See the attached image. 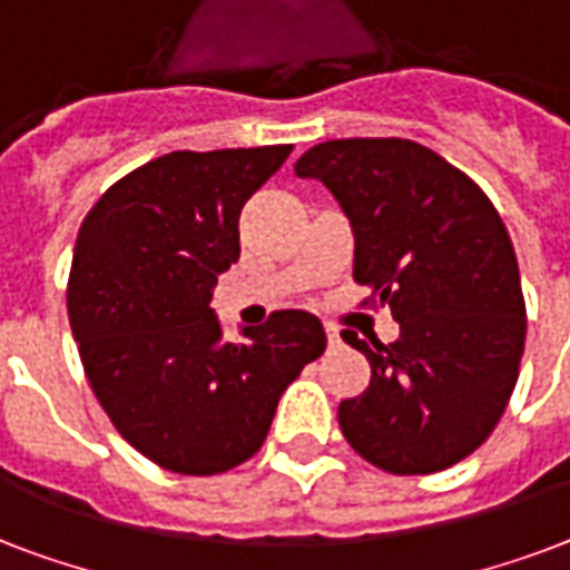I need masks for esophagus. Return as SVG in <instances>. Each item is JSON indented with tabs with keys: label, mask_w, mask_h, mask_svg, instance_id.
I'll list each match as a JSON object with an SVG mask.
<instances>
[{
	"label": "esophagus",
	"mask_w": 570,
	"mask_h": 570,
	"mask_svg": "<svg viewBox=\"0 0 570 570\" xmlns=\"http://www.w3.org/2000/svg\"><path fill=\"white\" fill-rule=\"evenodd\" d=\"M324 333H326V342H330V345H338V342H342V338H338V330H335L333 324H324Z\"/></svg>",
	"instance_id": "esophagus-1"
}]
</instances>
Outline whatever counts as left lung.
I'll return each mask as SVG.
<instances>
[{
    "label": "left lung",
    "mask_w": 570,
    "mask_h": 570,
    "mask_svg": "<svg viewBox=\"0 0 570 570\" xmlns=\"http://www.w3.org/2000/svg\"><path fill=\"white\" fill-rule=\"evenodd\" d=\"M297 178L324 180L354 228V279L399 321L392 345L342 338L372 365L338 404L354 452L395 475L464 461L491 436L518 383L527 303L514 246L470 175L410 139H333Z\"/></svg>",
    "instance_id": "1"
}]
</instances>
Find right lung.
Returning a JSON list of instances; mask_svg holds the SVG:
<instances>
[{
	"mask_svg": "<svg viewBox=\"0 0 570 570\" xmlns=\"http://www.w3.org/2000/svg\"><path fill=\"white\" fill-rule=\"evenodd\" d=\"M291 145L171 151L106 189L79 225L68 317L118 434L163 470L216 475L249 461L282 392L324 354L315 315L282 308L225 342L210 297L240 258L246 198Z\"/></svg>",
	"mask_w": 570,
	"mask_h": 570,
	"instance_id": "add662e5",
	"label": "right lung"
}]
</instances>
